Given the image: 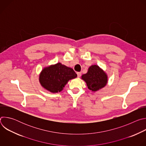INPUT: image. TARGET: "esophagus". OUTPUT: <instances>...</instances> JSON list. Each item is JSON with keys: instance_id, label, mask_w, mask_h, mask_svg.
Listing matches in <instances>:
<instances>
[{"instance_id": "esophagus-1", "label": "esophagus", "mask_w": 146, "mask_h": 146, "mask_svg": "<svg viewBox=\"0 0 146 146\" xmlns=\"http://www.w3.org/2000/svg\"><path fill=\"white\" fill-rule=\"evenodd\" d=\"M77 77H80L81 75V72H77Z\"/></svg>"}]
</instances>
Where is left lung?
Wrapping results in <instances>:
<instances>
[{"label":"left lung","instance_id":"left-lung-1","mask_svg":"<svg viewBox=\"0 0 146 146\" xmlns=\"http://www.w3.org/2000/svg\"><path fill=\"white\" fill-rule=\"evenodd\" d=\"M89 90L96 91L105 87L108 82V76L98 66L92 65L88 69V72L82 76Z\"/></svg>","mask_w":146,"mask_h":146}]
</instances>
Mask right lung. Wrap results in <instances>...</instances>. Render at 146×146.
<instances>
[{
	"label": "right lung",
	"mask_w": 146,
	"mask_h": 146,
	"mask_svg": "<svg viewBox=\"0 0 146 146\" xmlns=\"http://www.w3.org/2000/svg\"><path fill=\"white\" fill-rule=\"evenodd\" d=\"M76 77L77 74L73 69L58 63L41 71L39 80L44 88L54 93L60 92L69 80Z\"/></svg>",
	"instance_id": "add662e5"
}]
</instances>
